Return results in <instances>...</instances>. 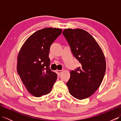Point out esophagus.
<instances>
[{
  "label": "esophagus",
  "instance_id": "esophagus-1",
  "mask_svg": "<svg viewBox=\"0 0 121 121\" xmlns=\"http://www.w3.org/2000/svg\"><path fill=\"white\" fill-rule=\"evenodd\" d=\"M63 70H57V72L59 74H60L62 73Z\"/></svg>",
  "mask_w": 121,
  "mask_h": 121
}]
</instances>
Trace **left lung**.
<instances>
[{"label": "left lung", "instance_id": "left-lung-1", "mask_svg": "<svg viewBox=\"0 0 121 121\" xmlns=\"http://www.w3.org/2000/svg\"><path fill=\"white\" fill-rule=\"evenodd\" d=\"M63 35L81 66L71 71L66 83L70 94L81 100L93 94L101 85L106 69L101 48L92 36L82 29H65Z\"/></svg>", "mask_w": 121, "mask_h": 121}]
</instances>
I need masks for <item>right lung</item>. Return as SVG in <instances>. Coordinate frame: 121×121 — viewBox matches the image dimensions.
Wrapping results in <instances>:
<instances>
[{
  "instance_id": "right-lung-1",
  "label": "right lung",
  "mask_w": 121,
  "mask_h": 121,
  "mask_svg": "<svg viewBox=\"0 0 121 121\" xmlns=\"http://www.w3.org/2000/svg\"><path fill=\"white\" fill-rule=\"evenodd\" d=\"M62 30L45 28L35 32L22 46L17 56V72L27 90L39 97L50 92L57 75L50 70V47Z\"/></svg>"
}]
</instances>
